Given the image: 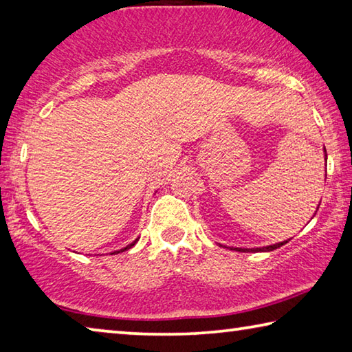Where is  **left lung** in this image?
Masks as SVG:
<instances>
[{"label":"left lung","mask_w":352,"mask_h":352,"mask_svg":"<svg viewBox=\"0 0 352 352\" xmlns=\"http://www.w3.org/2000/svg\"><path fill=\"white\" fill-rule=\"evenodd\" d=\"M323 152H324V162H327V153H326V148H323ZM326 180V178H324ZM318 208H320V205H318ZM318 208H317V211H318ZM317 211H315V214H317ZM290 239H287V241H283V242H278V243H273V245H267V247H258V248H242V247H226V245H222V243H219L220 247H223V248H230V250H234V252H243V253H254V252H273V250H276V248H279V247H283V245H285V243H287Z\"/></svg>","instance_id":"1"}]
</instances>
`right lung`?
Wrapping results in <instances>:
<instances>
[{"label":"right lung","mask_w":352,"mask_h":352,"mask_svg":"<svg viewBox=\"0 0 352 352\" xmlns=\"http://www.w3.org/2000/svg\"><path fill=\"white\" fill-rule=\"evenodd\" d=\"M136 242H138V239H135L132 243H129V245L127 247H124V248H121V250H118V252H113L111 254H116V253H121V252H126V250H130V248H132L133 245H135V243Z\"/></svg>","instance_id":"1"}]
</instances>
